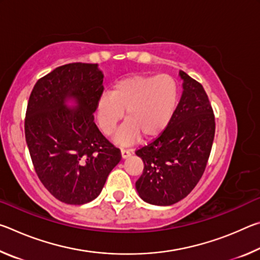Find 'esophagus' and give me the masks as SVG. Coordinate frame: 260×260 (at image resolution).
I'll return each instance as SVG.
<instances>
[{
    "instance_id": "34e87169",
    "label": "esophagus",
    "mask_w": 260,
    "mask_h": 260,
    "mask_svg": "<svg viewBox=\"0 0 260 260\" xmlns=\"http://www.w3.org/2000/svg\"><path fill=\"white\" fill-rule=\"evenodd\" d=\"M132 153L133 152H132V150H129V149H121V157L124 158V159L125 158H128Z\"/></svg>"
}]
</instances>
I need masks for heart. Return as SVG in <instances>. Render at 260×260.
<instances>
[{"label":"heart","instance_id":"obj_1","mask_svg":"<svg viewBox=\"0 0 260 260\" xmlns=\"http://www.w3.org/2000/svg\"><path fill=\"white\" fill-rule=\"evenodd\" d=\"M179 89L167 74H133L113 83L110 93L101 96L96 110L100 129L111 135L124 117L126 122L117 141L128 143L140 133L150 139L159 135L172 119L178 104Z\"/></svg>","mask_w":260,"mask_h":260}]
</instances>
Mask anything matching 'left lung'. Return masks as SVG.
Returning <instances> with one entry per match:
<instances>
[{
  "instance_id": "8db88e82",
  "label": "left lung",
  "mask_w": 260,
  "mask_h": 260,
  "mask_svg": "<svg viewBox=\"0 0 260 260\" xmlns=\"http://www.w3.org/2000/svg\"><path fill=\"white\" fill-rule=\"evenodd\" d=\"M183 93L166 128L139 148L143 173L135 183L143 201L172 205L184 199L203 175L215 133L213 109L199 81L180 71Z\"/></svg>"
}]
</instances>
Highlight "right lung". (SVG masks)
Instances as JSON below:
<instances>
[{"mask_svg": "<svg viewBox=\"0 0 260 260\" xmlns=\"http://www.w3.org/2000/svg\"><path fill=\"white\" fill-rule=\"evenodd\" d=\"M98 64L70 63L39 79L25 117V138L35 172L52 196L67 204L95 200L121 159L94 122L103 94ZM74 98L78 107L64 105Z\"/></svg>", "mask_w": 260, "mask_h": 260, "instance_id": "add662e5", "label": "right lung"}]
</instances>
